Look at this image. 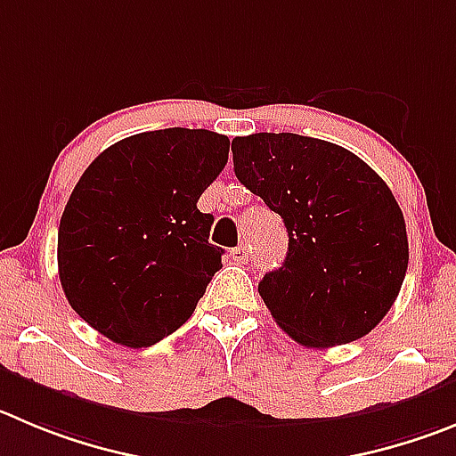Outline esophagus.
Segmentation results:
<instances>
[{
    "label": "esophagus",
    "instance_id": "1",
    "mask_svg": "<svg viewBox=\"0 0 456 456\" xmlns=\"http://www.w3.org/2000/svg\"><path fill=\"white\" fill-rule=\"evenodd\" d=\"M232 258L236 263H248L252 258V254H249L248 245H238V248L232 249Z\"/></svg>",
    "mask_w": 456,
    "mask_h": 456
}]
</instances>
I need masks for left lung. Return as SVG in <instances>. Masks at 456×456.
<instances>
[{
	"label": "left lung",
	"instance_id": "left-lung-1",
	"mask_svg": "<svg viewBox=\"0 0 456 456\" xmlns=\"http://www.w3.org/2000/svg\"><path fill=\"white\" fill-rule=\"evenodd\" d=\"M236 177L283 218L288 256L258 283L276 324L308 348L355 342L389 313L410 245L394 193L324 139L258 132L232 142Z\"/></svg>",
	"mask_w": 456,
	"mask_h": 456
}]
</instances>
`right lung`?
Wrapping results in <instances>:
<instances>
[{
  "label": "right lung",
  "mask_w": 456,
  "mask_h": 456,
  "mask_svg": "<svg viewBox=\"0 0 456 456\" xmlns=\"http://www.w3.org/2000/svg\"><path fill=\"white\" fill-rule=\"evenodd\" d=\"M229 139L166 127L101 152L69 195L58 274L71 308L112 342L152 346L193 314L223 249L200 195L220 175Z\"/></svg>",
  "instance_id": "add662e5"
}]
</instances>
